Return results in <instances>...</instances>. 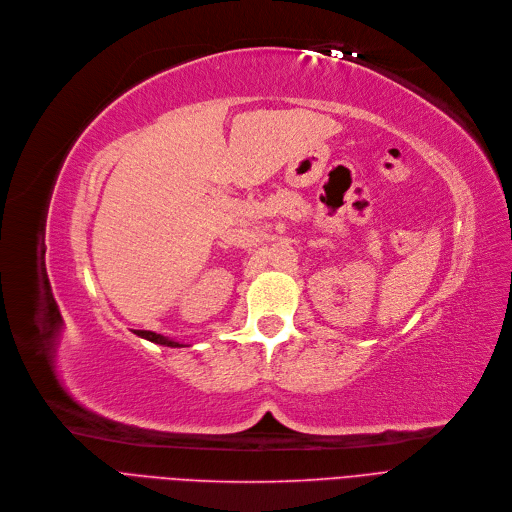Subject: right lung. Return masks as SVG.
<instances>
[{"instance_id":"obj_1","label":"right lung","mask_w":512,"mask_h":512,"mask_svg":"<svg viewBox=\"0 0 512 512\" xmlns=\"http://www.w3.org/2000/svg\"><path fill=\"white\" fill-rule=\"evenodd\" d=\"M135 335L148 339V342L152 344H158V346H166V348H185V344L177 342V339H170L166 335H160V333H154V331H133Z\"/></svg>"}]
</instances>
